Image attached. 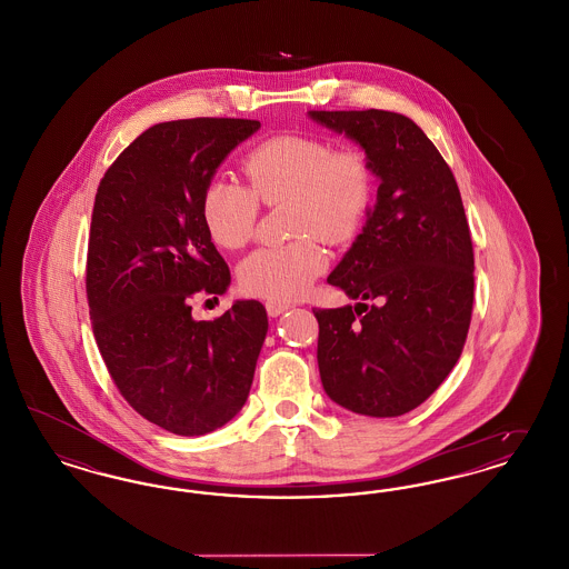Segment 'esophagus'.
<instances>
[{"label":"esophagus","instance_id":"34e87169","mask_svg":"<svg viewBox=\"0 0 569 569\" xmlns=\"http://www.w3.org/2000/svg\"><path fill=\"white\" fill-rule=\"evenodd\" d=\"M264 307H267V311H269V316H271V318H277V316L286 313L288 309H292V305H290V302H281V300H269Z\"/></svg>","mask_w":569,"mask_h":569}]
</instances>
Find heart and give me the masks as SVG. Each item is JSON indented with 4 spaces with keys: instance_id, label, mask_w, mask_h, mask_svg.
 Here are the masks:
<instances>
[{
    "instance_id": "1",
    "label": "heart",
    "mask_w": 569,
    "mask_h": 569,
    "mask_svg": "<svg viewBox=\"0 0 569 569\" xmlns=\"http://www.w3.org/2000/svg\"><path fill=\"white\" fill-rule=\"evenodd\" d=\"M249 181L213 179L200 198L202 223L217 247L241 249L251 241L260 203L290 204L288 226L297 241L260 247L241 262L239 279L251 297L295 300L328 267L322 244L352 241L373 204L376 174L358 149H335L311 134H277L243 160Z\"/></svg>"
}]
</instances>
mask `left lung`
<instances>
[{
	"label": "left lung",
	"mask_w": 569,
	"mask_h": 569,
	"mask_svg": "<svg viewBox=\"0 0 569 569\" xmlns=\"http://www.w3.org/2000/svg\"><path fill=\"white\" fill-rule=\"evenodd\" d=\"M309 117L356 140L379 179L362 232L328 274L330 286L358 302L313 309L322 386L353 413L403 416L455 369L471 322L473 244L459 186L406 114L309 110Z\"/></svg>",
	"instance_id": "obj_1"
}]
</instances>
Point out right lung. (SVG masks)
Instances as JSON below:
<instances>
[{
  "label": "right lung",
  "instance_id": "obj_1",
  "mask_svg": "<svg viewBox=\"0 0 569 569\" xmlns=\"http://www.w3.org/2000/svg\"><path fill=\"white\" fill-rule=\"evenodd\" d=\"M258 130L253 119L158 123L96 193L84 277L96 343L121 397L170 433H211L241 411L269 330L258 300H237L211 322L191 318L193 298L230 286L202 223V191Z\"/></svg>",
  "mask_w": 569,
  "mask_h": 569
}]
</instances>
